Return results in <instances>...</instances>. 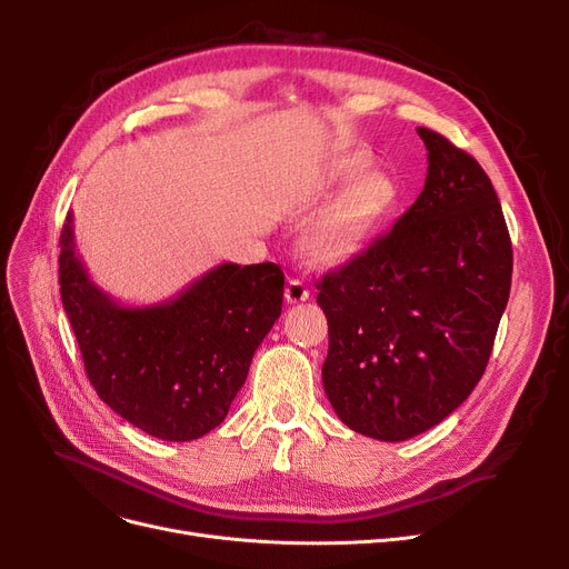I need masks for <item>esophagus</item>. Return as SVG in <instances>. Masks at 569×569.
I'll return each mask as SVG.
<instances>
[{
	"instance_id": "esophagus-1",
	"label": "esophagus",
	"mask_w": 569,
	"mask_h": 569,
	"mask_svg": "<svg viewBox=\"0 0 569 569\" xmlns=\"http://www.w3.org/2000/svg\"><path fill=\"white\" fill-rule=\"evenodd\" d=\"M309 300V288L300 279H290L286 286V302L288 305H300Z\"/></svg>"
}]
</instances>
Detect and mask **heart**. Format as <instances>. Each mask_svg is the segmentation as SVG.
<instances>
[{
    "instance_id": "heart-1",
    "label": "heart",
    "mask_w": 569,
    "mask_h": 569,
    "mask_svg": "<svg viewBox=\"0 0 569 569\" xmlns=\"http://www.w3.org/2000/svg\"><path fill=\"white\" fill-rule=\"evenodd\" d=\"M369 163L362 157H346L325 172L320 184L313 191L316 200L330 198L339 189L350 187L322 217L309 228L305 249L311 260L320 264H339L360 253L369 237L376 232L385 214L390 212L397 200V187L387 174L369 172Z\"/></svg>"
}]
</instances>
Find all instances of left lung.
Here are the masks:
<instances>
[{
	"label": "left lung",
	"instance_id": "obj_1",
	"mask_svg": "<svg viewBox=\"0 0 569 569\" xmlns=\"http://www.w3.org/2000/svg\"><path fill=\"white\" fill-rule=\"evenodd\" d=\"M427 182L395 228L318 281L325 395L357 433L399 442L480 382L510 300L512 242L489 174L420 127Z\"/></svg>",
	"mask_w": 569,
	"mask_h": 569
}]
</instances>
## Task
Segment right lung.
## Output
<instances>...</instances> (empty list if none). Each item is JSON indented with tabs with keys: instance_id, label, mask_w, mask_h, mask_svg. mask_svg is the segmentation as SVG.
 <instances>
[{
	"instance_id": "add662e5",
	"label": "right lung",
	"mask_w": 569,
	"mask_h": 569,
	"mask_svg": "<svg viewBox=\"0 0 569 569\" xmlns=\"http://www.w3.org/2000/svg\"><path fill=\"white\" fill-rule=\"evenodd\" d=\"M59 247V292L97 395L161 440L184 442L217 429L281 316V267L223 262L172 300L124 307L87 277L71 212Z\"/></svg>"
}]
</instances>
